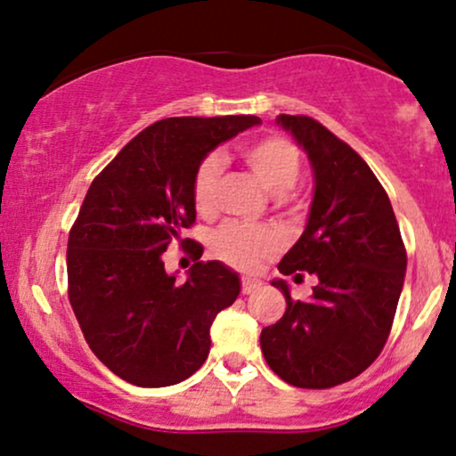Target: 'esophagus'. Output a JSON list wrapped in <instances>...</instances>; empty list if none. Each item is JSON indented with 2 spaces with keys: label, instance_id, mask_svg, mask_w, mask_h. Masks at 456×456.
Wrapping results in <instances>:
<instances>
[{
  "label": "esophagus",
  "instance_id": "34e87169",
  "mask_svg": "<svg viewBox=\"0 0 456 456\" xmlns=\"http://www.w3.org/2000/svg\"><path fill=\"white\" fill-rule=\"evenodd\" d=\"M262 283L258 280H251V277H243V281H240V292L243 294H251L256 292Z\"/></svg>",
  "mask_w": 456,
  "mask_h": 456
}]
</instances>
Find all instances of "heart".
<instances>
[{
	"label": "heart",
	"instance_id": "1",
	"mask_svg": "<svg viewBox=\"0 0 456 456\" xmlns=\"http://www.w3.org/2000/svg\"><path fill=\"white\" fill-rule=\"evenodd\" d=\"M243 158L260 183L275 196L286 194L297 183L298 173H301V158H298L297 147L280 136H266L248 142L243 147ZM219 175H222V164L216 155L202 159L196 168L191 196L200 213L211 211L216 202ZM275 245L277 239L271 230L249 226V224H226L213 237V251L217 258L248 271L254 269L265 256H269Z\"/></svg>",
	"mask_w": 456,
	"mask_h": 456
}]
</instances>
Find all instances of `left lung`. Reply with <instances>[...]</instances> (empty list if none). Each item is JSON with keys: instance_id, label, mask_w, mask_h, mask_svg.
<instances>
[{"instance_id": "8db88e82", "label": "left lung", "mask_w": 456, "mask_h": 456, "mask_svg": "<svg viewBox=\"0 0 456 456\" xmlns=\"http://www.w3.org/2000/svg\"><path fill=\"white\" fill-rule=\"evenodd\" d=\"M275 121L307 153L314 173L307 224L277 269L297 277L307 271L318 283L312 298L292 301L286 281H271L288 307L262 329L260 347L283 382L330 388L365 371L382 352L408 256L387 191L365 159L312 117Z\"/></svg>"}]
</instances>
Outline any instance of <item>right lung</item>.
Segmentation results:
<instances>
[{
  "label": "right lung",
  "instance_id": "add662e5",
  "mask_svg": "<svg viewBox=\"0 0 456 456\" xmlns=\"http://www.w3.org/2000/svg\"><path fill=\"white\" fill-rule=\"evenodd\" d=\"M260 123L254 115L162 119L91 183L68 239L69 303L91 352L126 382L170 387L207 361L213 320L240 292L239 273L200 260L179 283L162 254L175 239L190 240L181 232L196 219L191 185L202 159Z\"/></svg>",
  "mask_w": 456,
  "mask_h": 456
}]
</instances>
